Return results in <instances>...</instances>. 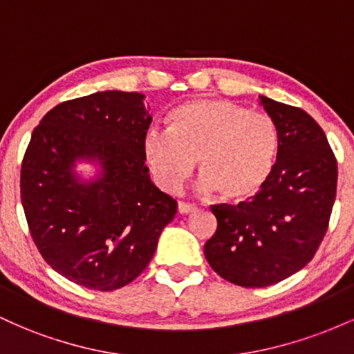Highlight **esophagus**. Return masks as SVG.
<instances>
[{
	"instance_id": "esophagus-1",
	"label": "esophagus",
	"mask_w": 354,
	"mask_h": 354,
	"mask_svg": "<svg viewBox=\"0 0 354 354\" xmlns=\"http://www.w3.org/2000/svg\"><path fill=\"white\" fill-rule=\"evenodd\" d=\"M178 211H180L181 214H189V213H194V211H196V206L181 201V203H178Z\"/></svg>"
}]
</instances>
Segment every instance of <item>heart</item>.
I'll return each mask as SVG.
<instances>
[{"label":"heart","instance_id":"obj_1","mask_svg":"<svg viewBox=\"0 0 354 354\" xmlns=\"http://www.w3.org/2000/svg\"><path fill=\"white\" fill-rule=\"evenodd\" d=\"M279 148L273 118L228 100L181 104L169 113L168 131L151 128L143 138L146 166L161 189L178 193L198 161L201 191L226 203L250 200L265 186Z\"/></svg>","mask_w":354,"mask_h":354}]
</instances>
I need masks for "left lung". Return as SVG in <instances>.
<instances>
[{
  "mask_svg": "<svg viewBox=\"0 0 354 354\" xmlns=\"http://www.w3.org/2000/svg\"><path fill=\"white\" fill-rule=\"evenodd\" d=\"M259 100L281 133L274 169L250 201L211 206L218 228L205 245L209 266L243 288L279 283L311 261L330 226L338 181L321 126L301 108Z\"/></svg>",
  "mask_w": 354,
  "mask_h": 354,
  "instance_id": "1",
  "label": "left lung"
}]
</instances>
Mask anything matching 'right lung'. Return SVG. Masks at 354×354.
<instances>
[{
  "label": "right lung",
  "mask_w": 354,
  "mask_h": 354,
  "mask_svg": "<svg viewBox=\"0 0 354 354\" xmlns=\"http://www.w3.org/2000/svg\"><path fill=\"white\" fill-rule=\"evenodd\" d=\"M143 95L103 91L59 103L23 156L21 205L39 254L70 281L113 291L145 271L176 201L149 180ZM98 157L104 176L78 183L72 165Z\"/></svg>",
  "instance_id": "obj_1"
}]
</instances>
